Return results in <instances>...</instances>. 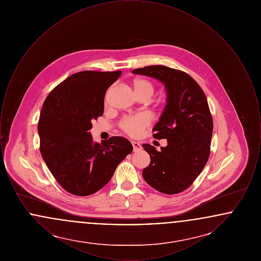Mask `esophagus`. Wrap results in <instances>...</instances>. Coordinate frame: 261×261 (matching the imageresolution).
Returning a JSON list of instances; mask_svg holds the SVG:
<instances>
[{"mask_svg": "<svg viewBox=\"0 0 261 261\" xmlns=\"http://www.w3.org/2000/svg\"><path fill=\"white\" fill-rule=\"evenodd\" d=\"M132 143V146H133V150L134 151H139V150H141L142 149V146L138 143V142H131Z\"/></svg>", "mask_w": 261, "mask_h": 261, "instance_id": "obj_1", "label": "esophagus"}]
</instances>
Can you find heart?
<instances>
[{
  "instance_id": "1",
  "label": "heart",
  "mask_w": 261,
  "mask_h": 261,
  "mask_svg": "<svg viewBox=\"0 0 261 261\" xmlns=\"http://www.w3.org/2000/svg\"><path fill=\"white\" fill-rule=\"evenodd\" d=\"M132 86L138 99L142 97L150 98L154 92L153 84L145 78L134 79L132 82ZM149 123V117L144 114H140L132 117H125L120 122V127L128 135L136 137L141 134L143 129L147 127Z\"/></svg>"
}]
</instances>
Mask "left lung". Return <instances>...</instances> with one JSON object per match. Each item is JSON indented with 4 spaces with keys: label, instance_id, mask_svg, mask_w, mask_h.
Wrapping results in <instances>:
<instances>
[{
    "label": "left lung",
    "instance_id": "8db88e82",
    "mask_svg": "<svg viewBox=\"0 0 261 261\" xmlns=\"http://www.w3.org/2000/svg\"><path fill=\"white\" fill-rule=\"evenodd\" d=\"M132 72L158 79L166 91V105L152 136L166 139L167 146L159 151L143 145L150 158L143 177L161 193H181L192 185L210 158L213 122L206 97L190 75L177 69L149 65Z\"/></svg>",
    "mask_w": 261,
    "mask_h": 261
}]
</instances>
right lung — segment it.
Instances as JSON below:
<instances>
[{"mask_svg":"<svg viewBox=\"0 0 261 261\" xmlns=\"http://www.w3.org/2000/svg\"><path fill=\"white\" fill-rule=\"evenodd\" d=\"M121 71H81L69 76L45 99L38 123L40 150L50 173L68 193L90 196L112 179L133 147L123 137L99 144L89 130L103 113L105 95Z\"/></svg>","mask_w":261,"mask_h":261,"instance_id":"add662e5","label":"right lung"}]
</instances>
